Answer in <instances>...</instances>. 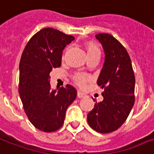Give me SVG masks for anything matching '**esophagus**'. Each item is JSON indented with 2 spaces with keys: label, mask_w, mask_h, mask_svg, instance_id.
<instances>
[{
  "label": "esophagus",
  "mask_w": 154,
  "mask_h": 154,
  "mask_svg": "<svg viewBox=\"0 0 154 154\" xmlns=\"http://www.w3.org/2000/svg\"><path fill=\"white\" fill-rule=\"evenodd\" d=\"M77 97H78V98H83V97H85V94H84L82 91L78 90V91H77Z\"/></svg>",
  "instance_id": "esophagus-1"
}]
</instances>
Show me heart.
<instances>
[{
  "label": "heart",
  "mask_w": 154,
  "mask_h": 154,
  "mask_svg": "<svg viewBox=\"0 0 154 154\" xmlns=\"http://www.w3.org/2000/svg\"><path fill=\"white\" fill-rule=\"evenodd\" d=\"M85 48L87 52V56H93V55H99L100 56L101 51L100 48H98V46L94 42H87L85 43ZM68 48H66L65 51H67ZM90 79V77L89 75L83 73V72H76L73 76H72V80L73 82L80 85V86H83L85 83Z\"/></svg>",
  "instance_id": "1"
}]
</instances>
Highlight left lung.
<instances>
[{
	"label": "left lung",
	"instance_id": "left-lung-1",
	"mask_svg": "<svg viewBox=\"0 0 154 154\" xmlns=\"http://www.w3.org/2000/svg\"><path fill=\"white\" fill-rule=\"evenodd\" d=\"M95 37L105 52V62L97 82L104 91L103 100L96 102L88 113L87 121L96 132L110 133L122 126L134 105L135 75L130 56L119 41L106 33Z\"/></svg>",
	"mask_w": 154,
	"mask_h": 154
}]
</instances>
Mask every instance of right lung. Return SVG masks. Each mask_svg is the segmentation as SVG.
I'll return each mask as SVG.
<instances>
[{"label": "right lung", "mask_w": 154, "mask_h": 154, "mask_svg": "<svg viewBox=\"0 0 154 154\" xmlns=\"http://www.w3.org/2000/svg\"><path fill=\"white\" fill-rule=\"evenodd\" d=\"M74 37L53 28H43L30 38L19 64L18 92L30 122L38 130L55 132L64 124L65 112L77 90L66 85L51 90L50 72L61 65L62 52Z\"/></svg>", "instance_id": "obj_1"}]
</instances>
